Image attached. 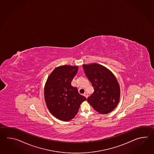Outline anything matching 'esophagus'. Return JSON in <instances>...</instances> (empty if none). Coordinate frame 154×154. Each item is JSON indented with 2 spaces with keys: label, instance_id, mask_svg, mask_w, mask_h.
<instances>
[{
  "label": "esophagus",
  "instance_id": "1",
  "mask_svg": "<svg viewBox=\"0 0 154 154\" xmlns=\"http://www.w3.org/2000/svg\"><path fill=\"white\" fill-rule=\"evenodd\" d=\"M84 96L85 97H86V98L88 97V94H87V93H84Z\"/></svg>",
  "mask_w": 154,
  "mask_h": 154
}]
</instances>
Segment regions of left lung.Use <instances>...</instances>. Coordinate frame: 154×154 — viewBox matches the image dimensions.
<instances>
[{"label":"left lung","instance_id":"obj_1","mask_svg":"<svg viewBox=\"0 0 154 154\" xmlns=\"http://www.w3.org/2000/svg\"><path fill=\"white\" fill-rule=\"evenodd\" d=\"M82 67L94 88L88 102L100 114L111 112L117 106L121 95L117 79L110 70L97 63L83 64Z\"/></svg>","mask_w":154,"mask_h":154}]
</instances>
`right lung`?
<instances>
[{"instance_id":"1","label":"right lung","mask_w":154,"mask_h":154,"mask_svg":"<svg viewBox=\"0 0 154 154\" xmlns=\"http://www.w3.org/2000/svg\"><path fill=\"white\" fill-rule=\"evenodd\" d=\"M78 70V66L56 67L47 79L44 96L51 113L63 121H69L75 117L82 102L86 100L71 82Z\"/></svg>"}]
</instances>
